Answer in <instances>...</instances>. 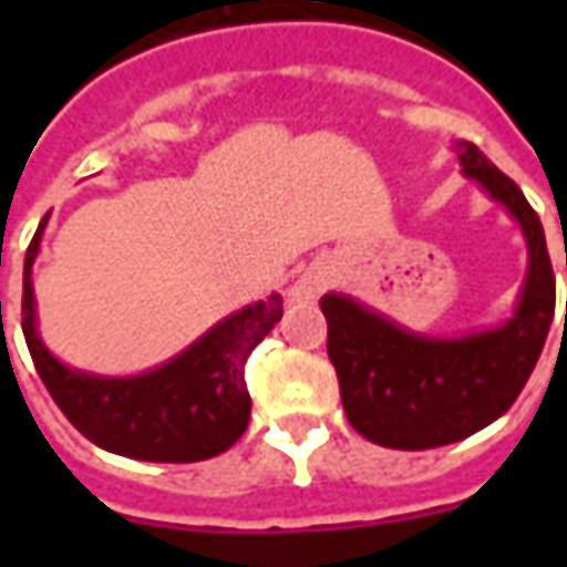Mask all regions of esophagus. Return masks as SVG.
I'll return each mask as SVG.
<instances>
[{
    "instance_id": "esophagus-1",
    "label": "esophagus",
    "mask_w": 567,
    "mask_h": 567,
    "mask_svg": "<svg viewBox=\"0 0 567 567\" xmlns=\"http://www.w3.org/2000/svg\"><path fill=\"white\" fill-rule=\"evenodd\" d=\"M331 276L333 272L328 270V267H312V270H307L300 279H297L291 288H288V297L291 300H297V303H307V300H316V297L331 285Z\"/></svg>"
}]
</instances>
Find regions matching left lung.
Listing matches in <instances>:
<instances>
[{
    "label": "left lung",
    "instance_id": "1",
    "mask_svg": "<svg viewBox=\"0 0 567 567\" xmlns=\"http://www.w3.org/2000/svg\"><path fill=\"white\" fill-rule=\"evenodd\" d=\"M452 151L464 178L519 224L528 267L511 319L455 337L410 331L352 295L321 297L346 419L389 450L446 446L504 416L535 370L556 309L544 227L523 190L474 142H452Z\"/></svg>",
    "mask_w": 567,
    "mask_h": 567
}]
</instances>
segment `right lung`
Segmentation results:
<instances>
[{"instance_id": "1", "label": "right lung", "mask_w": 567, "mask_h": 567, "mask_svg": "<svg viewBox=\"0 0 567 567\" xmlns=\"http://www.w3.org/2000/svg\"><path fill=\"white\" fill-rule=\"evenodd\" d=\"M44 221L23 260V337L39 377L69 422L105 452L140 462H203L230 450L251 416L243 377L246 358L282 319V297L270 295L236 309L178 355L133 377L69 368L39 333L32 264L42 248Z\"/></svg>"}]
</instances>
